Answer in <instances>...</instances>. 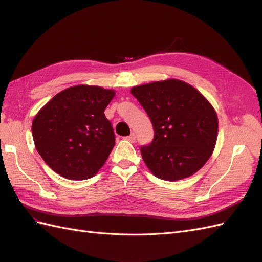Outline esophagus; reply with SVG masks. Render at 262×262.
Here are the masks:
<instances>
[{"instance_id":"esophagus-1","label":"esophagus","mask_w":262,"mask_h":262,"mask_svg":"<svg viewBox=\"0 0 262 262\" xmlns=\"http://www.w3.org/2000/svg\"><path fill=\"white\" fill-rule=\"evenodd\" d=\"M125 139L126 140H128L129 142H135V140H136V135H135L134 133H132L129 136H127V137H125Z\"/></svg>"}]
</instances>
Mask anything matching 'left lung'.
<instances>
[{"instance_id": "obj_1", "label": "left lung", "mask_w": 262, "mask_h": 262, "mask_svg": "<svg viewBox=\"0 0 262 262\" xmlns=\"http://www.w3.org/2000/svg\"><path fill=\"white\" fill-rule=\"evenodd\" d=\"M130 92L154 126L152 142L140 149L151 173L173 182L199 171L217 138V115L209 101L189 83L174 78L133 87Z\"/></svg>"}]
</instances>
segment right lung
Returning a JSON list of instances; mask_svg holds the SVG:
<instances>
[{
  "mask_svg": "<svg viewBox=\"0 0 262 262\" xmlns=\"http://www.w3.org/2000/svg\"><path fill=\"white\" fill-rule=\"evenodd\" d=\"M112 89L79 85L55 95L32 121L36 149L54 172L67 180L95 176L115 145L104 110Z\"/></svg>",
  "mask_w": 262,
  "mask_h": 262,
  "instance_id": "obj_1",
  "label": "right lung"
}]
</instances>
